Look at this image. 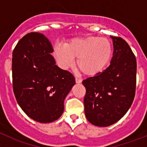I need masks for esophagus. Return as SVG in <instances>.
<instances>
[{"label":"esophagus","mask_w":147,"mask_h":147,"mask_svg":"<svg viewBox=\"0 0 147 147\" xmlns=\"http://www.w3.org/2000/svg\"><path fill=\"white\" fill-rule=\"evenodd\" d=\"M75 80H76V83H77V84H80V83H82V80H80V79H79V78L76 77Z\"/></svg>","instance_id":"esophagus-1"}]
</instances>
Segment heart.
Wrapping results in <instances>:
<instances>
[{
	"instance_id": "b5f03b06",
	"label": "heart",
	"mask_w": 147,
	"mask_h": 147,
	"mask_svg": "<svg viewBox=\"0 0 147 147\" xmlns=\"http://www.w3.org/2000/svg\"><path fill=\"white\" fill-rule=\"evenodd\" d=\"M54 55L61 67L68 68L74 63L88 76H96L105 71L113 55L110 40L104 37L88 36L68 40L65 45H54Z\"/></svg>"
}]
</instances>
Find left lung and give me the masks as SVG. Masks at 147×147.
I'll return each mask as SVG.
<instances>
[{"label": "left lung", "mask_w": 147, "mask_h": 147, "mask_svg": "<svg viewBox=\"0 0 147 147\" xmlns=\"http://www.w3.org/2000/svg\"><path fill=\"white\" fill-rule=\"evenodd\" d=\"M113 56L102 74L83 80L85 116L90 123L108 127L120 120L134 100L137 62L125 40L113 37Z\"/></svg>", "instance_id": "left-lung-1"}]
</instances>
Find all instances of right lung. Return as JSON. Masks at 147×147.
<instances>
[{
	"mask_svg": "<svg viewBox=\"0 0 147 147\" xmlns=\"http://www.w3.org/2000/svg\"><path fill=\"white\" fill-rule=\"evenodd\" d=\"M50 41L42 34H26L12 53L13 91L28 117L40 123L57 120L75 78L56 65Z\"/></svg>",
	"mask_w": 147,
	"mask_h": 147,
	"instance_id": "obj_1",
	"label": "right lung"
}]
</instances>
